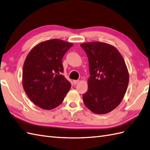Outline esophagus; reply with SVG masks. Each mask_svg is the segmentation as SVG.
<instances>
[{"mask_svg": "<svg viewBox=\"0 0 150 150\" xmlns=\"http://www.w3.org/2000/svg\"><path fill=\"white\" fill-rule=\"evenodd\" d=\"M79 80H74V81H73V83H74V85H76V84H77L79 83Z\"/></svg>", "mask_w": 150, "mask_h": 150, "instance_id": "34e87169", "label": "esophagus"}]
</instances>
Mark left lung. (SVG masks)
Returning a JSON list of instances; mask_svg holds the SVG:
<instances>
[{
    "mask_svg": "<svg viewBox=\"0 0 150 150\" xmlns=\"http://www.w3.org/2000/svg\"><path fill=\"white\" fill-rule=\"evenodd\" d=\"M86 52L90 77L83 94L87 108L96 114L112 112L120 105L127 89L129 75L125 61L114 46L101 42L80 44Z\"/></svg>",
    "mask_w": 150,
    "mask_h": 150,
    "instance_id": "1",
    "label": "left lung"
}]
</instances>
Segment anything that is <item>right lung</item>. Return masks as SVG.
I'll use <instances>...</instances> for the list:
<instances>
[{
  "label": "right lung",
  "instance_id": "obj_1",
  "mask_svg": "<svg viewBox=\"0 0 150 150\" xmlns=\"http://www.w3.org/2000/svg\"><path fill=\"white\" fill-rule=\"evenodd\" d=\"M73 44L60 39L42 42L26 56L23 67V87L34 104L50 110L61 105L71 88L64 75L62 59Z\"/></svg>",
  "mask_w": 150,
  "mask_h": 150
}]
</instances>
